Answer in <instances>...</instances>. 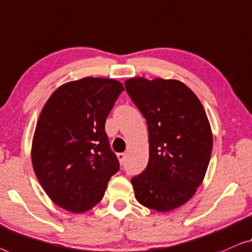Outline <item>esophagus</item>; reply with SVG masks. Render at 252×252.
Masks as SVG:
<instances>
[{
    "mask_svg": "<svg viewBox=\"0 0 252 252\" xmlns=\"http://www.w3.org/2000/svg\"><path fill=\"white\" fill-rule=\"evenodd\" d=\"M118 158H119V161H120V163H121L122 165L125 164V162H126V154L125 153H119L118 154Z\"/></svg>",
    "mask_w": 252,
    "mask_h": 252,
    "instance_id": "obj_1",
    "label": "esophagus"
}]
</instances>
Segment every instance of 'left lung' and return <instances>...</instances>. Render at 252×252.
<instances>
[{
	"label": "left lung",
	"mask_w": 252,
	"mask_h": 252,
	"mask_svg": "<svg viewBox=\"0 0 252 252\" xmlns=\"http://www.w3.org/2000/svg\"><path fill=\"white\" fill-rule=\"evenodd\" d=\"M146 119L150 160L133 177L144 207L168 212L185 204L203 182L212 151L208 116L195 94L178 80L132 77L125 82Z\"/></svg>",
	"instance_id": "left-lung-1"
}]
</instances>
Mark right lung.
Returning a JSON list of instances; mask_svg holds the SVG:
<instances>
[{
	"mask_svg": "<svg viewBox=\"0 0 252 252\" xmlns=\"http://www.w3.org/2000/svg\"><path fill=\"white\" fill-rule=\"evenodd\" d=\"M122 83L84 77L60 86L45 102L32 143V163L44 192L74 214L104 196L120 163L105 132Z\"/></svg>",
	"mask_w": 252,
	"mask_h": 252,
	"instance_id": "add662e5",
	"label": "right lung"
}]
</instances>
